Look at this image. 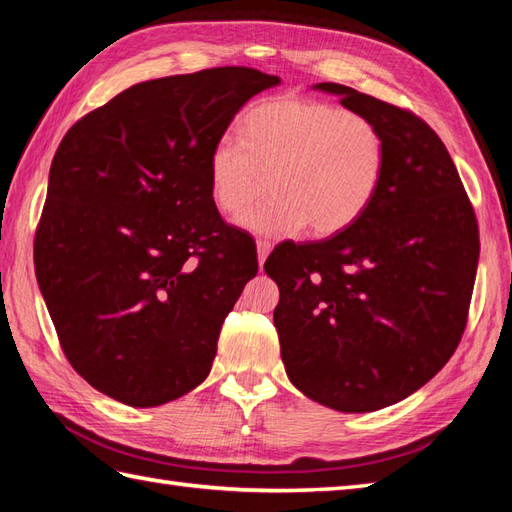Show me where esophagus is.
<instances>
[{"label":"esophagus","mask_w":512,"mask_h":512,"mask_svg":"<svg viewBox=\"0 0 512 512\" xmlns=\"http://www.w3.org/2000/svg\"><path fill=\"white\" fill-rule=\"evenodd\" d=\"M270 248H273V244L268 242V239H257V259H259V266H264L266 257L270 253Z\"/></svg>","instance_id":"1"}]
</instances>
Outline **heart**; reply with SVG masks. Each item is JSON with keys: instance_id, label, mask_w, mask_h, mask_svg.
Segmentation results:
<instances>
[{"instance_id": "1", "label": "heart", "mask_w": 512, "mask_h": 512, "mask_svg": "<svg viewBox=\"0 0 512 512\" xmlns=\"http://www.w3.org/2000/svg\"><path fill=\"white\" fill-rule=\"evenodd\" d=\"M387 145L372 118L339 105L279 96L242 118V143L224 138L209 156L211 198L264 235L332 237L361 220L385 176Z\"/></svg>"}]
</instances>
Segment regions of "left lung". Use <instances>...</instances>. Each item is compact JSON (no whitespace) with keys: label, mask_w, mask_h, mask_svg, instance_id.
Segmentation results:
<instances>
[{"label":"left lung","mask_w":512,"mask_h":512,"mask_svg":"<svg viewBox=\"0 0 512 512\" xmlns=\"http://www.w3.org/2000/svg\"><path fill=\"white\" fill-rule=\"evenodd\" d=\"M317 88L380 127L385 176L347 231L281 242L264 270L279 286L273 319L292 385L365 413L413 394L458 350L480 228L447 147L420 116L347 85Z\"/></svg>","instance_id":"1"}]
</instances>
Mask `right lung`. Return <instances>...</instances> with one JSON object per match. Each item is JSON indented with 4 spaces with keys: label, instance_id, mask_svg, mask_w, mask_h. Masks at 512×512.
I'll return each instance as SVG.
<instances>
[{
    "label": "right lung",
    "instance_id": "1",
    "mask_svg": "<svg viewBox=\"0 0 512 512\" xmlns=\"http://www.w3.org/2000/svg\"><path fill=\"white\" fill-rule=\"evenodd\" d=\"M277 83L244 65L136 83L63 136L35 273L65 358L101 394L158 407L211 372L259 266L255 239L211 198L209 156L239 107Z\"/></svg>",
    "mask_w": 512,
    "mask_h": 512
}]
</instances>
